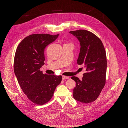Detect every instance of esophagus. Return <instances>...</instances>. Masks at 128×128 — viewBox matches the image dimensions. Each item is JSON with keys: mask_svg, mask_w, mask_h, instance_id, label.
<instances>
[{"mask_svg": "<svg viewBox=\"0 0 128 128\" xmlns=\"http://www.w3.org/2000/svg\"><path fill=\"white\" fill-rule=\"evenodd\" d=\"M70 77H68V76H62V78L63 80H66V79H68Z\"/></svg>", "mask_w": 128, "mask_h": 128, "instance_id": "1", "label": "esophagus"}]
</instances>
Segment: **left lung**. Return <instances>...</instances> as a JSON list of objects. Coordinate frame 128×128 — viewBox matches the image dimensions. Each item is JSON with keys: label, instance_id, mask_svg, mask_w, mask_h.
Returning <instances> with one entry per match:
<instances>
[{"label": "left lung", "instance_id": "left-lung-1", "mask_svg": "<svg viewBox=\"0 0 128 128\" xmlns=\"http://www.w3.org/2000/svg\"><path fill=\"white\" fill-rule=\"evenodd\" d=\"M69 32L80 42L77 64H84L86 68L82 80L75 76L72 77L76 83L73 89V98L81 102L90 103L96 100L106 84V50L100 39L90 32L80 30Z\"/></svg>", "mask_w": 128, "mask_h": 128}]
</instances>
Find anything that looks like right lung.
<instances>
[{"instance_id": "obj_1", "label": "right lung", "mask_w": 128, "mask_h": 128, "mask_svg": "<svg viewBox=\"0 0 128 128\" xmlns=\"http://www.w3.org/2000/svg\"><path fill=\"white\" fill-rule=\"evenodd\" d=\"M59 34H33L19 44L15 57L14 70L18 84L28 98L37 105L49 102L62 80L61 75L43 74L40 68L44 64V50Z\"/></svg>"}]
</instances>
